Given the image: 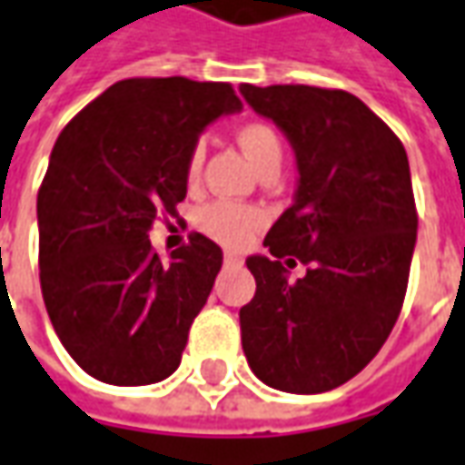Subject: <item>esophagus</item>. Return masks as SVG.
Here are the masks:
<instances>
[{
    "instance_id": "34e87169",
    "label": "esophagus",
    "mask_w": 465,
    "mask_h": 465,
    "mask_svg": "<svg viewBox=\"0 0 465 465\" xmlns=\"http://www.w3.org/2000/svg\"><path fill=\"white\" fill-rule=\"evenodd\" d=\"M223 262H226L229 267H239V264H242V257L233 254V252H226V254H223Z\"/></svg>"
}]
</instances>
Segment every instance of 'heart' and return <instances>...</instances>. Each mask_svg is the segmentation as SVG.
<instances>
[{"instance_id": "b5f03b06", "label": "heart", "mask_w": 465, "mask_h": 465, "mask_svg": "<svg viewBox=\"0 0 465 465\" xmlns=\"http://www.w3.org/2000/svg\"><path fill=\"white\" fill-rule=\"evenodd\" d=\"M236 140L242 144V150L249 157V163L254 167H262L270 160H280L282 157V144L280 137L274 134L272 126L259 124V122H249L239 132ZM201 165H203V147L198 144L188 157V178L195 180L201 175ZM259 211L242 203H232V201H213L198 211V229L211 236L213 242L223 246H244L252 233L259 226Z\"/></svg>"}]
</instances>
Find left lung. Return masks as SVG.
<instances>
[{"instance_id":"8db88e82","label":"left lung","mask_w":465,"mask_h":465,"mask_svg":"<svg viewBox=\"0 0 465 465\" xmlns=\"http://www.w3.org/2000/svg\"><path fill=\"white\" fill-rule=\"evenodd\" d=\"M292 144L298 188L246 259L257 292L239 311L252 371L272 390L321 394L364 369L400 318L418 211L402 142L349 91L242 84ZM312 270L298 283L284 265Z\"/></svg>"}]
</instances>
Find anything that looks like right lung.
<instances>
[{"label": "right lung", "instance_id": "1", "mask_svg": "<svg viewBox=\"0 0 465 465\" xmlns=\"http://www.w3.org/2000/svg\"><path fill=\"white\" fill-rule=\"evenodd\" d=\"M236 112L229 84L126 78L55 140L37 193L40 287L60 343L94 379L142 387L180 366L223 252L191 233L163 262L150 229L178 216L198 134Z\"/></svg>", "mask_w": 465, "mask_h": 465}]
</instances>
